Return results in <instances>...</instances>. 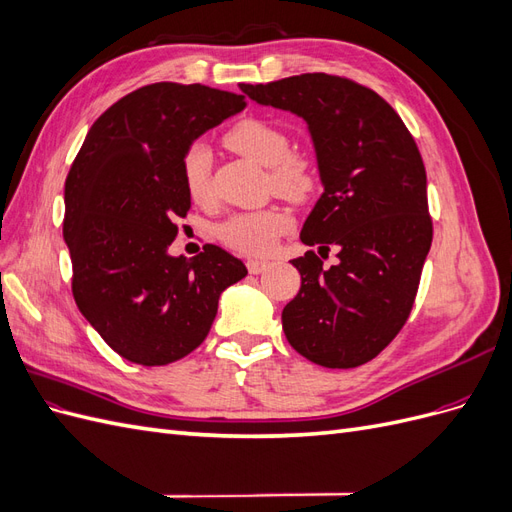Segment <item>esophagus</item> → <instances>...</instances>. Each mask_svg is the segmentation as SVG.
Masks as SVG:
<instances>
[{
    "label": "esophagus",
    "mask_w": 512,
    "mask_h": 512,
    "mask_svg": "<svg viewBox=\"0 0 512 512\" xmlns=\"http://www.w3.org/2000/svg\"><path fill=\"white\" fill-rule=\"evenodd\" d=\"M267 267H269V260H258V258L247 260V271L250 273H262Z\"/></svg>",
    "instance_id": "obj_1"
}]
</instances>
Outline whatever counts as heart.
Here are the masks:
<instances>
[{"instance_id": "obj_1", "label": "heart", "mask_w": 512, "mask_h": 512, "mask_svg": "<svg viewBox=\"0 0 512 512\" xmlns=\"http://www.w3.org/2000/svg\"><path fill=\"white\" fill-rule=\"evenodd\" d=\"M224 143L262 166H269L267 179L273 192L288 198H305L316 190V160L303 151L290 149L288 132L265 117H243L224 134ZM183 188L196 205H207L213 198L211 188V151L205 143H192L181 158ZM292 228V215L269 205L252 211H237L215 228L226 247L241 254H265L284 232Z\"/></svg>"}]
</instances>
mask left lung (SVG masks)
Wrapping results in <instances>:
<instances>
[{"label":"left lung","mask_w":512,"mask_h":512,"mask_svg":"<svg viewBox=\"0 0 512 512\" xmlns=\"http://www.w3.org/2000/svg\"><path fill=\"white\" fill-rule=\"evenodd\" d=\"M245 96L303 117L324 192L301 241L337 247V265L309 250L290 262L301 290L282 312L290 346L316 365L359 367L404 327L433 239L427 173L410 130L374 89L346 76L307 72Z\"/></svg>","instance_id":"1"}]
</instances>
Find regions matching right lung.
Here are the masks:
<instances>
[{
    "label": "right lung",
    "instance_id": "right-lung-1",
    "mask_svg": "<svg viewBox=\"0 0 512 512\" xmlns=\"http://www.w3.org/2000/svg\"><path fill=\"white\" fill-rule=\"evenodd\" d=\"M245 96L207 85L153 83L94 121L66 177L64 239L81 314L119 356L168 365L205 342L224 288L247 275L239 258L207 243L170 256L192 203L181 158Z\"/></svg>",
    "mask_w": 512,
    "mask_h": 512
}]
</instances>
